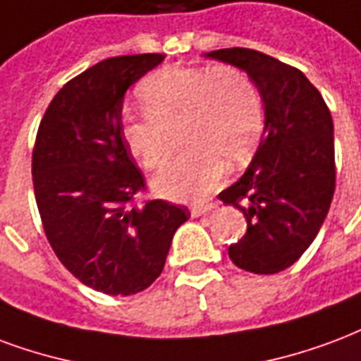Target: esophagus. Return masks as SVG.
Wrapping results in <instances>:
<instances>
[{"label": "esophagus", "mask_w": 361, "mask_h": 361, "mask_svg": "<svg viewBox=\"0 0 361 361\" xmlns=\"http://www.w3.org/2000/svg\"><path fill=\"white\" fill-rule=\"evenodd\" d=\"M216 208V202H207V204H193L191 207V216L193 218H199V216L207 214L210 210H214Z\"/></svg>", "instance_id": "34e87169"}]
</instances>
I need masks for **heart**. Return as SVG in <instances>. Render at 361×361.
I'll return each instance as SVG.
<instances>
[{
  "label": "heart",
  "mask_w": 361,
  "mask_h": 361,
  "mask_svg": "<svg viewBox=\"0 0 361 361\" xmlns=\"http://www.w3.org/2000/svg\"><path fill=\"white\" fill-rule=\"evenodd\" d=\"M143 114L124 120L128 151L147 170H162L172 133L188 151L154 180L168 199H197L245 164L264 132V103L247 72L231 65L168 66L140 85Z\"/></svg>",
  "instance_id": "obj_1"
}]
</instances>
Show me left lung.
Segmentation results:
<instances>
[{
    "label": "left lung",
    "mask_w": 361,
    "mask_h": 361,
    "mask_svg": "<svg viewBox=\"0 0 361 361\" xmlns=\"http://www.w3.org/2000/svg\"><path fill=\"white\" fill-rule=\"evenodd\" d=\"M207 57L241 68L262 95L266 126L255 159L218 199L239 208L247 233L229 247L245 271L289 268L316 239L335 193L333 118L322 93L295 66L266 53L229 47Z\"/></svg>",
    "instance_id": "obj_1"
}]
</instances>
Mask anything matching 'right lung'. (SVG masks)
<instances>
[{
    "label": "right lung",
    "mask_w": 361,
    "mask_h": 361,
    "mask_svg": "<svg viewBox=\"0 0 361 361\" xmlns=\"http://www.w3.org/2000/svg\"><path fill=\"white\" fill-rule=\"evenodd\" d=\"M164 55L101 61L66 82L39 122L32 181L47 241L72 276L105 295H135L162 274L185 207L133 204L145 178L122 135L128 87Z\"/></svg>",
    "instance_id": "right-lung-1"
}]
</instances>
